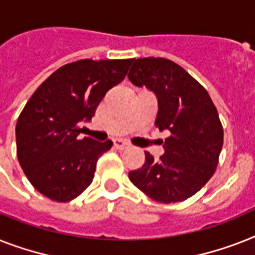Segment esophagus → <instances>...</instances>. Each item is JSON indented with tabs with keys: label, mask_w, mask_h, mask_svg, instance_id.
Here are the masks:
<instances>
[{
	"label": "esophagus",
	"mask_w": 255,
	"mask_h": 255,
	"mask_svg": "<svg viewBox=\"0 0 255 255\" xmlns=\"http://www.w3.org/2000/svg\"><path fill=\"white\" fill-rule=\"evenodd\" d=\"M114 146L119 149V150H123V149H127L129 146V144L127 141H124V140H115L114 141Z\"/></svg>",
	"instance_id": "esophagus-1"
}]
</instances>
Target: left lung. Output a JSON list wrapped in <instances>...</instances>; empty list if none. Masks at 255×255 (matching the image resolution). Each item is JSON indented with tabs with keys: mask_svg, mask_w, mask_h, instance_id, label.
Segmentation results:
<instances>
[{
	"mask_svg": "<svg viewBox=\"0 0 255 255\" xmlns=\"http://www.w3.org/2000/svg\"><path fill=\"white\" fill-rule=\"evenodd\" d=\"M128 78L157 97L156 127L169 131L165 153L129 171L138 190L160 203H177L198 192L216 170L224 131L210 94L174 61L162 57L132 59Z\"/></svg>",
	"mask_w": 255,
	"mask_h": 255,
	"instance_id": "8db88e82",
	"label": "left lung"
}]
</instances>
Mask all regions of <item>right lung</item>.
<instances>
[{"label":"right lung","instance_id":"1","mask_svg":"<svg viewBox=\"0 0 255 255\" xmlns=\"http://www.w3.org/2000/svg\"><path fill=\"white\" fill-rule=\"evenodd\" d=\"M127 60H78L53 72L22 110L15 127L16 156L40 194L69 202L93 182L97 161L113 141L81 137L110 89L127 74Z\"/></svg>","mask_w":255,"mask_h":255}]
</instances>
